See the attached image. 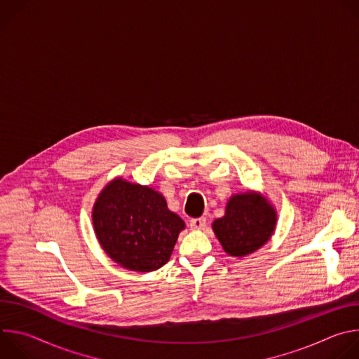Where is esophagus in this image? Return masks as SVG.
I'll list each match as a JSON object with an SVG mask.
<instances>
[{
  "label": "esophagus",
  "instance_id": "obj_1",
  "mask_svg": "<svg viewBox=\"0 0 359 359\" xmlns=\"http://www.w3.org/2000/svg\"><path fill=\"white\" fill-rule=\"evenodd\" d=\"M189 224H190V229L200 230V229H203L204 226H206V219H204V217H196V219H191Z\"/></svg>",
  "mask_w": 359,
  "mask_h": 359
}]
</instances>
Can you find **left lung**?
I'll list each match as a JSON object with an SVG mask.
<instances>
[{
	"mask_svg": "<svg viewBox=\"0 0 359 359\" xmlns=\"http://www.w3.org/2000/svg\"><path fill=\"white\" fill-rule=\"evenodd\" d=\"M276 220L277 215L266 198L245 193L230 198L226 215L215 220L213 230L227 254L244 257L269 241Z\"/></svg>",
	"mask_w": 359,
	"mask_h": 359,
	"instance_id": "8db88e82",
	"label": "left lung"
}]
</instances>
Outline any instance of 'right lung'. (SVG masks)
I'll list each match as a JSON object with an SVG mask.
<instances>
[{
  "label": "right lung",
  "mask_w": 359,
  "mask_h": 359,
  "mask_svg": "<svg viewBox=\"0 0 359 359\" xmlns=\"http://www.w3.org/2000/svg\"><path fill=\"white\" fill-rule=\"evenodd\" d=\"M96 237L109 257L132 271L165 266L184 222L168 209L165 197L122 179L111 182L93 206Z\"/></svg>",
  "instance_id": "1"
}]
</instances>
